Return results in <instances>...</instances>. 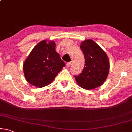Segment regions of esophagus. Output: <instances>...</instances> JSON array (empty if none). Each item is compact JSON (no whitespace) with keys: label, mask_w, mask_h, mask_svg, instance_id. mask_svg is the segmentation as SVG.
<instances>
[{"label":"esophagus","mask_w":132,"mask_h":132,"mask_svg":"<svg viewBox=\"0 0 132 132\" xmlns=\"http://www.w3.org/2000/svg\"><path fill=\"white\" fill-rule=\"evenodd\" d=\"M71 62H68L66 63V66H67L68 68H69V66H71Z\"/></svg>","instance_id":"1"}]
</instances>
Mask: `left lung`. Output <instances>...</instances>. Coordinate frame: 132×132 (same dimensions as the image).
Returning a JSON list of instances; mask_svg holds the SVG:
<instances>
[{"mask_svg":"<svg viewBox=\"0 0 132 132\" xmlns=\"http://www.w3.org/2000/svg\"><path fill=\"white\" fill-rule=\"evenodd\" d=\"M85 59L82 72L75 76L77 84L89 90L101 86L106 80L110 64L106 52L92 40H84L80 45Z\"/></svg>","mask_w":132,"mask_h":132,"instance_id":"8db88e82","label":"left lung"}]
</instances>
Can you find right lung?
<instances>
[{
	"label": "right lung",
	"instance_id": "1",
	"mask_svg": "<svg viewBox=\"0 0 132 132\" xmlns=\"http://www.w3.org/2000/svg\"><path fill=\"white\" fill-rule=\"evenodd\" d=\"M65 63L55 51V43L40 42L33 48L23 63V72L27 81L34 86L43 87L50 84Z\"/></svg>",
	"mask_w": 132,
	"mask_h": 132
}]
</instances>
